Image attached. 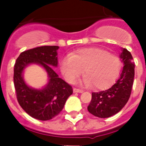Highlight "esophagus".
I'll return each mask as SVG.
<instances>
[{
    "label": "esophagus",
    "mask_w": 146,
    "mask_h": 146,
    "mask_svg": "<svg viewBox=\"0 0 146 146\" xmlns=\"http://www.w3.org/2000/svg\"><path fill=\"white\" fill-rule=\"evenodd\" d=\"M73 92H74V93H82V92H84V90L74 88H73Z\"/></svg>",
    "instance_id": "34e87169"
}]
</instances>
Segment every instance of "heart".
I'll return each instance as SVG.
<instances>
[{"label":"heart","mask_w":146,"mask_h":146,"mask_svg":"<svg viewBox=\"0 0 146 146\" xmlns=\"http://www.w3.org/2000/svg\"><path fill=\"white\" fill-rule=\"evenodd\" d=\"M121 60L115 54L98 48H81L66 54L61 61V72L68 82L73 83L84 71L83 82L93 88L102 90L112 85L119 76Z\"/></svg>","instance_id":"1"}]
</instances>
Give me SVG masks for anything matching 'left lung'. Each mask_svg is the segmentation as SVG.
I'll use <instances>...</instances> for the list:
<instances>
[{
  "mask_svg": "<svg viewBox=\"0 0 146 146\" xmlns=\"http://www.w3.org/2000/svg\"><path fill=\"white\" fill-rule=\"evenodd\" d=\"M123 67L116 82L110 88L93 92L88 110L99 118H107L119 113L128 102L135 77V63L133 57L125 48L119 55Z\"/></svg>",
  "mask_w": 146,
  "mask_h": 146,
  "instance_id": "obj_1",
  "label": "left lung"
}]
</instances>
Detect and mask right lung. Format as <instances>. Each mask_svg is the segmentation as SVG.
I'll list each match as a JSON object with an SVG mask.
<instances>
[{
	"mask_svg": "<svg viewBox=\"0 0 146 146\" xmlns=\"http://www.w3.org/2000/svg\"><path fill=\"white\" fill-rule=\"evenodd\" d=\"M58 46H41L22 52L14 66V85L19 104L30 116L49 120L58 115L67 98L73 94L72 87L58 77L52 67H57ZM30 64L41 65L48 75V84L34 89L24 81V69Z\"/></svg>",
	"mask_w": 146,
	"mask_h": 146,
	"instance_id": "right-lung-1",
	"label": "right lung"
}]
</instances>
